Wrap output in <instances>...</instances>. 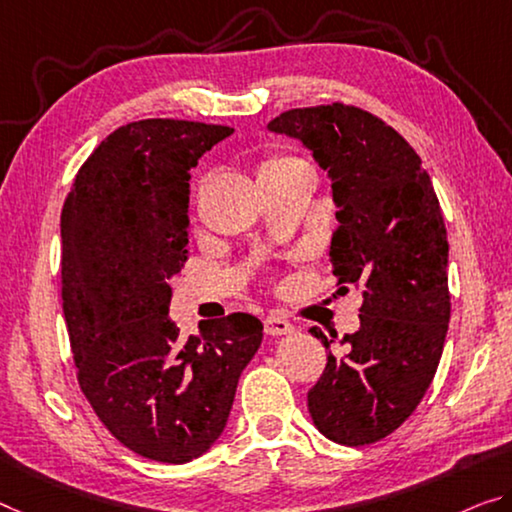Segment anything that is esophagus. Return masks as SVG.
I'll return each instance as SVG.
<instances>
[{"instance_id": "esophagus-1", "label": "esophagus", "mask_w": 512, "mask_h": 512, "mask_svg": "<svg viewBox=\"0 0 512 512\" xmlns=\"http://www.w3.org/2000/svg\"><path fill=\"white\" fill-rule=\"evenodd\" d=\"M265 334L270 336H286V334H293L295 332V325L293 322H288L283 316H279V313H270V316L265 318Z\"/></svg>"}]
</instances>
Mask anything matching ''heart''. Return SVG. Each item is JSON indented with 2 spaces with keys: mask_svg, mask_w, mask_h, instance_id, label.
Wrapping results in <instances>:
<instances>
[{
  "mask_svg": "<svg viewBox=\"0 0 512 512\" xmlns=\"http://www.w3.org/2000/svg\"><path fill=\"white\" fill-rule=\"evenodd\" d=\"M293 162H300V160H290V157H270V160H265L261 164V171H258V176L270 174V171H277V169H283V167H288V164H293Z\"/></svg>",
  "mask_w": 512,
  "mask_h": 512,
  "instance_id": "heart-1",
  "label": "heart"
}]
</instances>
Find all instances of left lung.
I'll list each match as a JSON object with an SVG mask.
<instances>
[{"label":"left lung","mask_w":512,"mask_h":512,"mask_svg":"<svg viewBox=\"0 0 512 512\" xmlns=\"http://www.w3.org/2000/svg\"><path fill=\"white\" fill-rule=\"evenodd\" d=\"M311 151L336 203L329 245L338 293L364 295L361 325L309 391L316 428L336 444L364 446L391 435L435 377L451 318L448 240L421 157L359 107L290 109L267 123ZM311 334L332 350L318 327Z\"/></svg>","instance_id":"8db88e82"}]
</instances>
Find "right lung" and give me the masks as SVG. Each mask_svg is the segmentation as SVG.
<instances>
[{"label":"right lung","instance_id":"right-lung-1","mask_svg":"<svg viewBox=\"0 0 512 512\" xmlns=\"http://www.w3.org/2000/svg\"><path fill=\"white\" fill-rule=\"evenodd\" d=\"M226 125L148 119L114 130L61 210V300L77 380L130 451L183 465L222 437L240 373L263 341L249 313L203 320L187 341L169 281L187 261L190 169Z\"/></svg>","mask_w":512,"mask_h":512}]
</instances>
